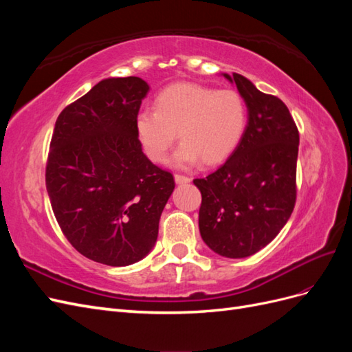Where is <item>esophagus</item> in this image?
Returning a JSON list of instances; mask_svg holds the SVG:
<instances>
[{"instance_id": "1", "label": "esophagus", "mask_w": 352, "mask_h": 352, "mask_svg": "<svg viewBox=\"0 0 352 352\" xmlns=\"http://www.w3.org/2000/svg\"><path fill=\"white\" fill-rule=\"evenodd\" d=\"M175 180H176V184L184 185V184H189L190 182V177L184 176V175H175Z\"/></svg>"}]
</instances>
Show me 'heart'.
Masks as SVG:
<instances>
[{"label":"heart","mask_w":352,"mask_h":352,"mask_svg":"<svg viewBox=\"0 0 352 352\" xmlns=\"http://www.w3.org/2000/svg\"><path fill=\"white\" fill-rule=\"evenodd\" d=\"M247 122V104L238 91L182 82L157 95L155 110L138 113L135 127L145 154L155 163L166 162L179 132L182 145L173 164L188 168L199 160L216 164L228 158L242 141Z\"/></svg>","instance_id":"b5f03b06"}]
</instances>
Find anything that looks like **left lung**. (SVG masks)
Returning a JSON list of instances; mask_svg holds the SVG:
<instances>
[{"mask_svg":"<svg viewBox=\"0 0 352 352\" xmlns=\"http://www.w3.org/2000/svg\"><path fill=\"white\" fill-rule=\"evenodd\" d=\"M247 104L242 141L214 173L194 179L202 195L199 233L226 258H245L270 243L289 220L296 198L300 133L282 100L242 74L223 73Z\"/></svg>","mask_w":352,"mask_h":352,"instance_id":"8db88e82","label":"left lung"}]
</instances>
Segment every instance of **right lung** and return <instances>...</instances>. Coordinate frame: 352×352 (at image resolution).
Segmentation results:
<instances>
[{
    "instance_id": "1",
    "label": "right lung",
    "mask_w": 352,
    "mask_h": 352,
    "mask_svg": "<svg viewBox=\"0 0 352 352\" xmlns=\"http://www.w3.org/2000/svg\"><path fill=\"white\" fill-rule=\"evenodd\" d=\"M148 91L136 76L102 79L60 113L50 145L45 182L63 233L85 257L113 267L154 248L175 189L136 133Z\"/></svg>"
}]
</instances>
